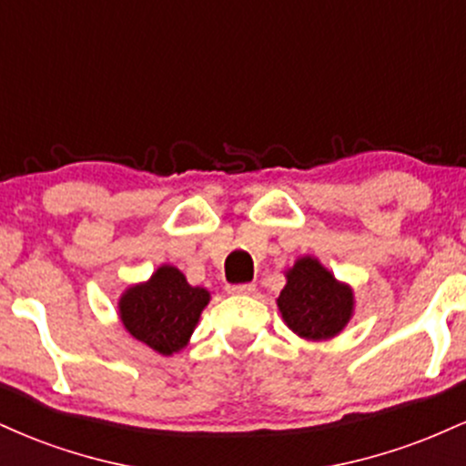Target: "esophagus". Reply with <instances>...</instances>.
<instances>
[{
	"instance_id": "esophagus-1",
	"label": "esophagus",
	"mask_w": 466,
	"mask_h": 466,
	"mask_svg": "<svg viewBox=\"0 0 466 466\" xmlns=\"http://www.w3.org/2000/svg\"><path fill=\"white\" fill-rule=\"evenodd\" d=\"M228 293H232V296H249V293L256 291V285H251V282H245V285H228Z\"/></svg>"
}]
</instances>
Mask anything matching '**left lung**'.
Masks as SVG:
<instances>
[{"mask_svg":"<svg viewBox=\"0 0 466 466\" xmlns=\"http://www.w3.org/2000/svg\"><path fill=\"white\" fill-rule=\"evenodd\" d=\"M287 285L276 298L282 319L307 341L333 339L355 313V293L349 282L337 280L315 256H300L285 269Z\"/></svg>","mask_w":466,"mask_h":466,"instance_id":"left-lung-1","label":"left lung"}]
</instances>
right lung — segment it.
I'll list each match as a JSON object with an SVG mask.
<instances>
[{"mask_svg":"<svg viewBox=\"0 0 466 466\" xmlns=\"http://www.w3.org/2000/svg\"><path fill=\"white\" fill-rule=\"evenodd\" d=\"M208 302V289L192 287L177 267L159 265L148 280L122 291L117 315L127 333L170 357L188 346Z\"/></svg>","mask_w":466,"mask_h":466,"instance_id":"right-lung-1","label":"right lung"}]
</instances>
